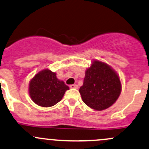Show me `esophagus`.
Returning a JSON list of instances; mask_svg holds the SVG:
<instances>
[{
  "mask_svg": "<svg viewBox=\"0 0 149 149\" xmlns=\"http://www.w3.org/2000/svg\"><path fill=\"white\" fill-rule=\"evenodd\" d=\"M70 88H75V89H78V86L76 84H73V85H70Z\"/></svg>",
  "mask_w": 149,
  "mask_h": 149,
  "instance_id": "obj_1",
  "label": "esophagus"
}]
</instances>
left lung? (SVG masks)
<instances>
[{"label": "left lung", "instance_id": "8db88e82", "mask_svg": "<svg viewBox=\"0 0 149 149\" xmlns=\"http://www.w3.org/2000/svg\"><path fill=\"white\" fill-rule=\"evenodd\" d=\"M122 86L118 75L107 63L94 61L86 71L79 92L84 103L95 110L112 106L120 96Z\"/></svg>", "mask_w": 149, "mask_h": 149}]
</instances>
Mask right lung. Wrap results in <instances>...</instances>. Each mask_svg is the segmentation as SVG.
<instances>
[{"label": "right lung", "mask_w": 149, "mask_h": 149, "mask_svg": "<svg viewBox=\"0 0 149 149\" xmlns=\"http://www.w3.org/2000/svg\"><path fill=\"white\" fill-rule=\"evenodd\" d=\"M69 88L56 78V73L45 69L39 72L29 82V93L33 102L49 107L59 102Z\"/></svg>", "instance_id": "right-lung-1"}]
</instances>
